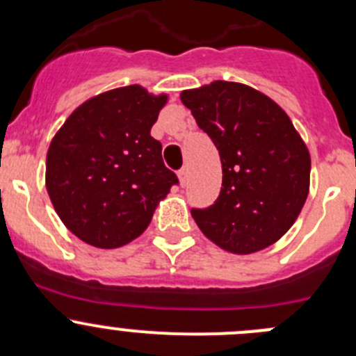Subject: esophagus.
<instances>
[{"instance_id": "esophagus-1", "label": "esophagus", "mask_w": 356, "mask_h": 356, "mask_svg": "<svg viewBox=\"0 0 356 356\" xmlns=\"http://www.w3.org/2000/svg\"><path fill=\"white\" fill-rule=\"evenodd\" d=\"M177 175H179V182H181V186L182 188H186V186H188V177H189L188 168H181V170L177 172Z\"/></svg>"}]
</instances>
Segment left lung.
I'll return each mask as SVG.
<instances>
[{"instance_id": "obj_1", "label": "left lung", "mask_w": 356, "mask_h": 356, "mask_svg": "<svg viewBox=\"0 0 356 356\" xmlns=\"http://www.w3.org/2000/svg\"><path fill=\"white\" fill-rule=\"evenodd\" d=\"M222 161L220 195L191 215L222 250L250 254L274 245L300 215L310 153L275 102L250 86L215 81L181 92Z\"/></svg>"}]
</instances>
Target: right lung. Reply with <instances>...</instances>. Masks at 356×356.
I'll list each match as a JSON object with an SVG mask.
<instances>
[{"label":"right lung","instance_id":"right-lung-1","mask_svg":"<svg viewBox=\"0 0 356 356\" xmlns=\"http://www.w3.org/2000/svg\"><path fill=\"white\" fill-rule=\"evenodd\" d=\"M165 103L138 84L111 89L82 103L53 138L46 189L68 231L88 245L131 243L179 184L149 134Z\"/></svg>","mask_w":356,"mask_h":356}]
</instances>
